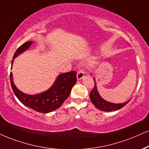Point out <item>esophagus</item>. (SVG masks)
<instances>
[{"label":"esophagus","instance_id":"obj_1","mask_svg":"<svg viewBox=\"0 0 149 149\" xmlns=\"http://www.w3.org/2000/svg\"><path fill=\"white\" fill-rule=\"evenodd\" d=\"M84 71L82 70H80L78 72V73H77V80H81V79L84 78Z\"/></svg>","mask_w":149,"mask_h":149}]
</instances>
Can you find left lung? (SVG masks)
<instances>
[{
    "label": "left lung",
    "instance_id": "left-lung-1",
    "mask_svg": "<svg viewBox=\"0 0 149 149\" xmlns=\"http://www.w3.org/2000/svg\"><path fill=\"white\" fill-rule=\"evenodd\" d=\"M93 80L95 82V85H94L93 90L90 93L89 97L94 106L96 107L97 109H98L99 110L107 112L119 110V109L122 108L123 107H125L130 101L129 100L125 102L124 103H118V104H116V103H112L110 102L105 100L104 99H103L101 97V95L98 93L96 83H95V80L94 78Z\"/></svg>",
    "mask_w": 149,
    "mask_h": 149
}]
</instances>
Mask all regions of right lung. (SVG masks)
Masks as SVG:
<instances>
[{"instance_id":"1","label":"right lung","mask_w":149,"mask_h":149,"mask_svg":"<svg viewBox=\"0 0 149 149\" xmlns=\"http://www.w3.org/2000/svg\"><path fill=\"white\" fill-rule=\"evenodd\" d=\"M32 44V41H28L16 50L12 61V68L14 59L27 51ZM10 81L15 95L22 104L37 112L47 113L55 111L63 104L70 94L71 88L76 83L77 79L76 71L62 73L58 75L54 83L49 89L34 95L24 93L20 91L14 83L12 72L10 73Z\"/></svg>"}]
</instances>
